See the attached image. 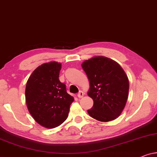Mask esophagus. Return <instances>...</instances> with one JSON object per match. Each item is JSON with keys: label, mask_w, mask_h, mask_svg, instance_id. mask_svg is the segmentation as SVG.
I'll use <instances>...</instances> for the list:
<instances>
[{"label": "esophagus", "mask_w": 157, "mask_h": 157, "mask_svg": "<svg viewBox=\"0 0 157 157\" xmlns=\"http://www.w3.org/2000/svg\"><path fill=\"white\" fill-rule=\"evenodd\" d=\"M84 96V93L82 91H79L78 94V97L79 98H82Z\"/></svg>", "instance_id": "obj_1"}]
</instances>
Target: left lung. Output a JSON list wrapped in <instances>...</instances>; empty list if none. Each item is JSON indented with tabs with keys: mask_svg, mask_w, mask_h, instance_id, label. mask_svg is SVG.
<instances>
[{
	"mask_svg": "<svg viewBox=\"0 0 157 157\" xmlns=\"http://www.w3.org/2000/svg\"><path fill=\"white\" fill-rule=\"evenodd\" d=\"M82 67L90 81L88 96L94 104L87 112L100 122H109L122 113L128 98L129 79L113 59L96 56L84 61Z\"/></svg>",
	"mask_w": 157,
	"mask_h": 157,
	"instance_id": "1",
	"label": "left lung"
}]
</instances>
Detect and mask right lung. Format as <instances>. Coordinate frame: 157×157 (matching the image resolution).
I'll return each mask as SVG.
<instances>
[{
    "label": "right lung",
    "instance_id": "1",
    "mask_svg": "<svg viewBox=\"0 0 157 157\" xmlns=\"http://www.w3.org/2000/svg\"><path fill=\"white\" fill-rule=\"evenodd\" d=\"M61 63L50 62L40 65L28 78L25 101L36 122L48 129L58 127L67 118L74 98L59 79Z\"/></svg>",
    "mask_w": 157,
    "mask_h": 157
}]
</instances>
